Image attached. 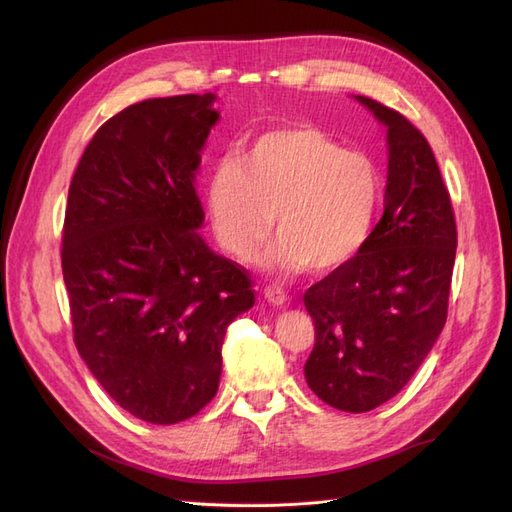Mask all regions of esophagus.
Masks as SVG:
<instances>
[{
	"label": "esophagus",
	"instance_id": "1",
	"mask_svg": "<svg viewBox=\"0 0 512 512\" xmlns=\"http://www.w3.org/2000/svg\"><path fill=\"white\" fill-rule=\"evenodd\" d=\"M265 299L271 305H284L288 301V294L282 288H277V286H267L265 288Z\"/></svg>",
	"mask_w": 512,
	"mask_h": 512
}]
</instances>
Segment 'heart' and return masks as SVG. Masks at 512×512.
<instances>
[{
	"label": "heart",
	"mask_w": 512,
	"mask_h": 512,
	"mask_svg": "<svg viewBox=\"0 0 512 512\" xmlns=\"http://www.w3.org/2000/svg\"><path fill=\"white\" fill-rule=\"evenodd\" d=\"M207 211L226 252L247 258L280 232L265 265L331 273L359 254L382 203V175L361 151L316 128H282L247 145L239 160L213 166Z\"/></svg>",
	"instance_id": "heart-1"
}]
</instances>
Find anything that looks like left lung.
<instances>
[{
	"label": "left lung",
	"mask_w": 512,
	"mask_h": 512,
	"mask_svg": "<svg viewBox=\"0 0 512 512\" xmlns=\"http://www.w3.org/2000/svg\"><path fill=\"white\" fill-rule=\"evenodd\" d=\"M356 100L386 126L384 213L359 254L305 292L316 329L305 380L324 404L369 412L404 389L442 333L457 226L427 138L393 108Z\"/></svg>",
	"instance_id": "8db88e82"
}]
</instances>
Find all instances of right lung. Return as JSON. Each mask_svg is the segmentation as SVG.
<instances>
[{"label":"right lung","mask_w":512,"mask_h":512,"mask_svg":"<svg viewBox=\"0 0 512 512\" xmlns=\"http://www.w3.org/2000/svg\"><path fill=\"white\" fill-rule=\"evenodd\" d=\"M215 96L151 98L102 123L68 190L61 271L74 344L117 404L175 425L218 393L228 324L250 273L198 235L200 151Z\"/></svg>","instance_id":"add662e5"}]
</instances>
